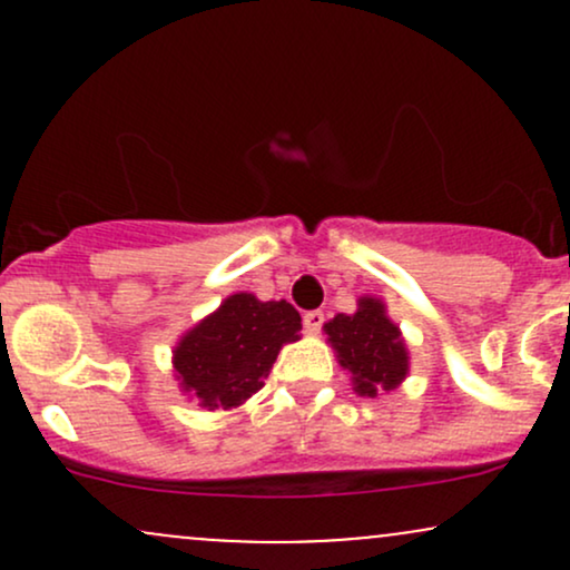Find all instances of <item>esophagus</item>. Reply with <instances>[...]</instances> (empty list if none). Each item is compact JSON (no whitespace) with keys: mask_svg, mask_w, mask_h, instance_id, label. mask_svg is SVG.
I'll return each instance as SVG.
<instances>
[{"mask_svg":"<svg viewBox=\"0 0 570 570\" xmlns=\"http://www.w3.org/2000/svg\"><path fill=\"white\" fill-rule=\"evenodd\" d=\"M303 324H305L307 335H318V332H322V324H324V313L322 311H307L303 316Z\"/></svg>","mask_w":570,"mask_h":570,"instance_id":"obj_1","label":"esophagus"}]
</instances>
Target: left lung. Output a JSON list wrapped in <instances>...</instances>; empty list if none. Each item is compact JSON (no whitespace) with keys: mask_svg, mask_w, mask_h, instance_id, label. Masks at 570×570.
I'll list each match as a JSON object with an SVG mask.
<instances>
[{"mask_svg":"<svg viewBox=\"0 0 570 570\" xmlns=\"http://www.w3.org/2000/svg\"><path fill=\"white\" fill-rule=\"evenodd\" d=\"M324 335L358 396L394 391L410 375L407 340L381 297H358L356 311L337 313L324 324Z\"/></svg>","mask_w":570,"mask_h":570,"instance_id":"1","label":"left lung"}]
</instances>
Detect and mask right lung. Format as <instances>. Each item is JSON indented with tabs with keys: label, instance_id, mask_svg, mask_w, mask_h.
I'll use <instances>...</instances> for the list:
<instances>
[{
	"label": "right lung",
	"instance_id": "obj_1",
	"mask_svg": "<svg viewBox=\"0 0 570 570\" xmlns=\"http://www.w3.org/2000/svg\"><path fill=\"white\" fill-rule=\"evenodd\" d=\"M303 318L286 299L263 303L235 292L189 326L174 345V377L187 399L206 410H235L265 385L286 343H297Z\"/></svg>",
	"mask_w": 570,
	"mask_h": 570
}]
</instances>
